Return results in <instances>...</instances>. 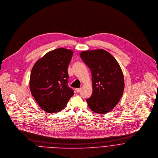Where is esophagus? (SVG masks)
I'll return each mask as SVG.
<instances>
[{"mask_svg": "<svg viewBox=\"0 0 158 158\" xmlns=\"http://www.w3.org/2000/svg\"><path fill=\"white\" fill-rule=\"evenodd\" d=\"M75 90H76L77 93H80L81 91V88H77Z\"/></svg>", "mask_w": 158, "mask_h": 158, "instance_id": "34e87169", "label": "esophagus"}]
</instances>
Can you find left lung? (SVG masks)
<instances>
[{"mask_svg": "<svg viewBox=\"0 0 158 158\" xmlns=\"http://www.w3.org/2000/svg\"><path fill=\"white\" fill-rule=\"evenodd\" d=\"M92 74L93 94L86 99L92 111L105 114L118 103L124 88V77L115 58L104 50L85 51L80 54Z\"/></svg>", "mask_w": 158, "mask_h": 158, "instance_id": "1", "label": "left lung"}]
</instances>
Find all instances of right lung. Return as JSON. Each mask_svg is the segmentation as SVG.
Listing matches in <instances>:
<instances>
[{
  "label": "right lung",
  "instance_id": "1",
  "mask_svg": "<svg viewBox=\"0 0 158 158\" xmlns=\"http://www.w3.org/2000/svg\"><path fill=\"white\" fill-rule=\"evenodd\" d=\"M72 50L57 48L47 53L32 67L30 89L39 105L53 113L60 111L74 94L68 86L67 69L73 56Z\"/></svg>",
  "mask_w": 158,
  "mask_h": 158
}]
</instances>
